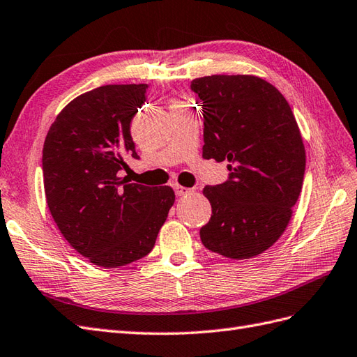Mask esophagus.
Here are the masks:
<instances>
[{
    "label": "esophagus",
    "instance_id": "34e87169",
    "mask_svg": "<svg viewBox=\"0 0 357 357\" xmlns=\"http://www.w3.org/2000/svg\"><path fill=\"white\" fill-rule=\"evenodd\" d=\"M193 188H187V187H182V185H175V193L176 196H185L188 193H191Z\"/></svg>",
    "mask_w": 357,
    "mask_h": 357
}]
</instances>
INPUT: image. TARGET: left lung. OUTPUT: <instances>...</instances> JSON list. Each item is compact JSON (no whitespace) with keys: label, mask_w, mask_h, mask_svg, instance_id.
Listing matches in <instances>:
<instances>
[{"label":"left lung","mask_w":357,"mask_h":357,"mask_svg":"<svg viewBox=\"0 0 357 357\" xmlns=\"http://www.w3.org/2000/svg\"><path fill=\"white\" fill-rule=\"evenodd\" d=\"M191 90L202 100L204 158L227 161L231 172L204 188L213 214L200 240L226 258L258 257L287 229L303 185L296 117L280 91L255 75L196 78Z\"/></svg>","instance_id":"8db88e82"}]
</instances>
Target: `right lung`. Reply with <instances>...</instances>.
Segmentation results:
<instances>
[{
    "instance_id": "right-lung-1",
    "label": "right lung",
    "mask_w": 357,
    "mask_h": 357,
    "mask_svg": "<svg viewBox=\"0 0 357 357\" xmlns=\"http://www.w3.org/2000/svg\"><path fill=\"white\" fill-rule=\"evenodd\" d=\"M146 84H108L61 109L43 143V187L61 235L91 264L128 266L146 257L175 204L172 187L134 184L121 170L139 158L130 125Z\"/></svg>"
}]
</instances>
